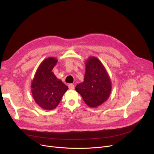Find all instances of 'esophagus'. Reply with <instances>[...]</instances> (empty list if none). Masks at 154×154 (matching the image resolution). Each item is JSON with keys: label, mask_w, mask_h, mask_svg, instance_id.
<instances>
[{"label": "esophagus", "mask_w": 154, "mask_h": 154, "mask_svg": "<svg viewBox=\"0 0 154 154\" xmlns=\"http://www.w3.org/2000/svg\"><path fill=\"white\" fill-rule=\"evenodd\" d=\"M68 87H69V89L72 90V89H74V85L72 84H69L68 85Z\"/></svg>", "instance_id": "1"}]
</instances>
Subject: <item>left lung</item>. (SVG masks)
Here are the masks:
<instances>
[{
    "label": "left lung",
    "mask_w": 154,
    "mask_h": 154,
    "mask_svg": "<svg viewBox=\"0 0 154 154\" xmlns=\"http://www.w3.org/2000/svg\"><path fill=\"white\" fill-rule=\"evenodd\" d=\"M75 90L91 107H97L107 100L111 91V82L98 59L91 57L87 60L84 81L78 84Z\"/></svg>",
    "instance_id": "1"
}]
</instances>
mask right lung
I'll list each match as a JSON object with an SVG mask.
<instances>
[{"label": "right lung", "instance_id": "add662e5", "mask_svg": "<svg viewBox=\"0 0 154 154\" xmlns=\"http://www.w3.org/2000/svg\"><path fill=\"white\" fill-rule=\"evenodd\" d=\"M55 58L46 59L38 67L32 83L33 97L38 106L45 110H52L59 103L68 87L58 80L52 72L57 64Z\"/></svg>", "mask_w": 154, "mask_h": 154}]
</instances>
